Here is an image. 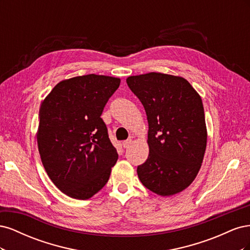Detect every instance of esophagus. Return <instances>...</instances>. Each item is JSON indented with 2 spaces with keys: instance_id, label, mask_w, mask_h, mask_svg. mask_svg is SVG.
Instances as JSON below:
<instances>
[{
  "instance_id": "1",
  "label": "esophagus",
  "mask_w": 250,
  "mask_h": 250,
  "mask_svg": "<svg viewBox=\"0 0 250 250\" xmlns=\"http://www.w3.org/2000/svg\"><path fill=\"white\" fill-rule=\"evenodd\" d=\"M131 144H132V140H131V139H128V140H126V141L123 142V147H124L125 149L129 148V146L131 145Z\"/></svg>"
}]
</instances>
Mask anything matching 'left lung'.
Masks as SVG:
<instances>
[{
    "label": "left lung",
    "instance_id": "8db88e82",
    "mask_svg": "<svg viewBox=\"0 0 250 250\" xmlns=\"http://www.w3.org/2000/svg\"><path fill=\"white\" fill-rule=\"evenodd\" d=\"M148 120L147 161L138 167L141 183L161 196L190 186L200 170L208 132L201 97L183 77L154 73L126 79Z\"/></svg>",
    "mask_w": 250,
    "mask_h": 250
}]
</instances>
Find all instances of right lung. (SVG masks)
<instances>
[{"label": "right lung", "instance_id": "1", "mask_svg": "<svg viewBox=\"0 0 250 250\" xmlns=\"http://www.w3.org/2000/svg\"><path fill=\"white\" fill-rule=\"evenodd\" d=\"M120 82L95 74L62 80L41 105L36 138L42 163L53 184L72 198L93 197L118 161L101 115Z\"/></svg>", "mask_w": 250, "mask_h": 250}]
</instances>
